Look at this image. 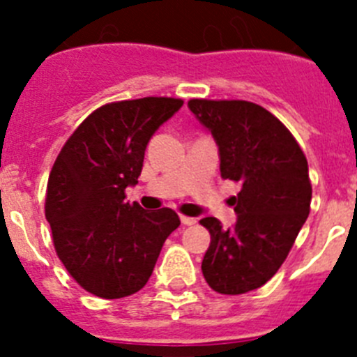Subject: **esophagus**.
Wrapping results in <instances>:
<instances>
[{"instance_id":"esophagus-1","label":"esophagus","mask_w":357,"mask_h":357,"mask_svg":"<svg viewBox=\"0 0 357 357\" xmlns=\"http://www.w3.org/2000/svg\"><path fill=\"white\" fill-rule=\"evenodd\" d=\"M181 222H182V225H195V223H197V218L181 216Z\"/></svg>"}]
</instances>
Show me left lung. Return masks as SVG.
I'll list each match as a JSON object with an SVG mask.
<instances>
[{"label":"left lung","instance_id":"obj_1","mask_svg":"<svg viewBox=\"0 0 357 357\" xmlns=\"http://www.w3.org/2000/svg\"><path fill=\"white\" fill-rule=\"evenodd\" d=\"M188 105L216 141L223 178L241 184L232 229L200 220L211 234L202 272L214 291L241 295L275 275L307 220V159L284 123L257 103L193 98Z\"/></svg>","mask_w":357,"mask_h":357}]
</instances>
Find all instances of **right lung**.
<instances>
[{"label":"right lung","mask_w":357,"mask_h":357,"mask_svg":"<svg viewBox=\"0 0 357 357\" xmlns=\"http://www.w3.org/2000/svg\"><path fill=\"white\" fill-rule=\"evenodd\" d=\"M182 103L168 96L105 103L56 155L44 206L53 247L69 275L100 298L139 291L166 238L181 225L168 207L148 213L125 202V189L137 184L153 132Z\"/></svg>","instance_id":"1"}]
</instances>
